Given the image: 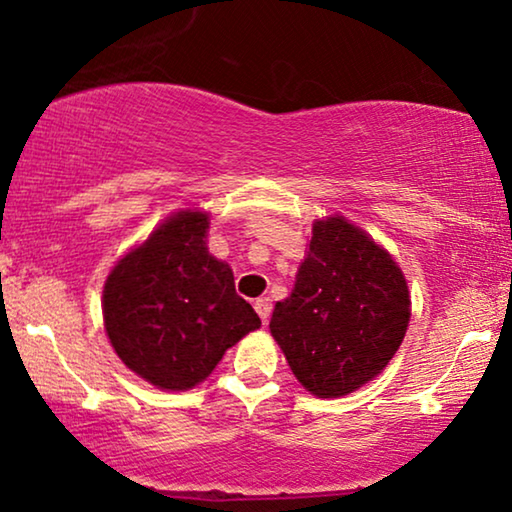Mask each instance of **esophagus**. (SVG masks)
<instances>
[{
    "label": "esophagus",
    "instance_id": "obj_1",
    "mask_svg": "<svg viewBox=\"0 0 512 512\" xmlns=\"http://www.w3.org/2000/svg\"><path fill=\"white\" fill-rule=\"evenodd\" d=\"M254 307H256L258 317L263 319V324H268V319H270V312H272V300H270V298H258L256 303H254Z\"/></svg>",
    "mask_w": 512,
    "mask_h": 512
}]
</instances>
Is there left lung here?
<instances>
[{"mask_svg":"<svg viewBox=\"0 0 512 512\" xmlns=\"http://www.w3.org/2000/svg\"><path fill=\"white\" fill-rule=\"evenodd\" d=\"M410 321L408 284L387 251L342 216L317 221L293 293L270 333L319 398L352 394L394 359Z\"/></svg>","mask_w":512,"mask_h":512,"instance_id":"obj_1","label":"left lung"}]
</instances>
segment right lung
Segmentation results:
<instances>
[{"label": "right lung", "instance_id": "add662e5", "mask_svg": "<svg viewBox=\"0 0 512 512\" xmlns=\"http://www.w3.org/2000/svg\"><path fill=\"white\" fill-rule=\"evenodd\" d=\"M207 214L179 212L121 258L104 284V326L125 366L160 389H191L261 319L233 270L205 247Z\"/></svg>", "mask_w": 512, "mask_h": 512}]
</instances>
